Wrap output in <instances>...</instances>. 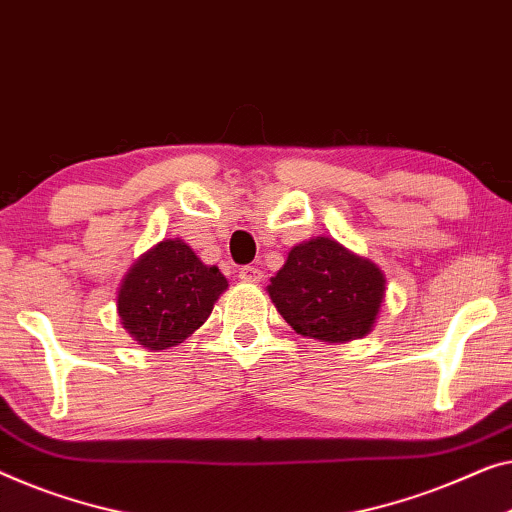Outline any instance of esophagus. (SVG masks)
<instances>
[{"label": "esophagus", "instance_id": "obj_1", "mask_svg": "<svg viewBox=\"0 0 512 512\" xmlns=\"http://www.w3.org/2000/svg\"><path fill=\"white\" fill-rule=\"evenodd\" d=\"M238 277L244 284H258V281H263V272L256 265H244V268H240Z\"/></svg>", "mask_w": 512, "mask_h": 512}]
</instances>
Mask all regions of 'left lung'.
Here are the masks:
<instances>
[{"label": "left lung", "instance_id": "1", "mask_svg": "<svg viewBox=\"0 0 512 512\" xmlns=\"http://www.w3.org/2000/svg\"><path fill=\"white\" fill-rule=\"evenodd\" d=\"M268 293L298 335L344 344L372 332L385 298V274L337 240L314 238L288 251Z\"/></svg>", "mask_w": 512, "mask_h": 512}]
</instances>
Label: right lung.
<instances>
[{
	"instance_id": "add662e5",
	"label": "right lung",
	"mask_w": 512,
	"mask_h": 512,
	"mask_svg": "<svg viewBox=\"0 0 512 512\" xmlns=\"http://www.w3.org/2000/svg\"><path fill=\"white\" fill-rule=\"evenodd\" d=\"M226 288L217 265H205L180 238L164 240L124 274L117 314L140 346L164 351L201 328Z\"/></svg>"
}]
</instances>
